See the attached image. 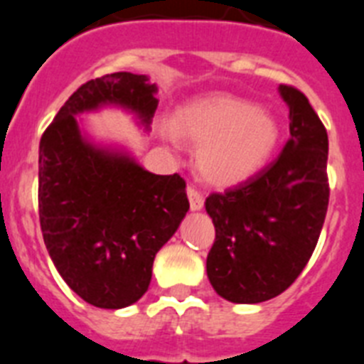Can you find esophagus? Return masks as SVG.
<instances>
[{
    "instance_id": "esophagus-1",
    "label": "esophagus",
    "mask_w": 364,
    "mask_h": 364,
    "mask_svg": "<svg viewBox=\"0 0 364 364\" xmlns=\"http://www.w3.org/2000/svg\"><path fill=\"white\" fill-rule=\"evenodd\" d=\"M186 194H188V201H191L192 210H200V208L203 207V196L196 191L194 186H188V188H186Z\"/></svg>"
}]
</instances>
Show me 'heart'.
I'll return each mask as SVG.
<instances>
[{"instance_id": "obj_1", "label": "heart", "mask_w": 364, "mask_h": 364, "mask_svg": "<svg viewBox=\"0 0 364 364\" xmlns=\"http://www.w3.org/2000/svg\"><path fill=\"white\" fill-rule=\"evenodd\" d=\"M163 132L170 141L181 137L198 146V172L218 186L238 185L260 172L280 139L273 113L230 95L186 106Z\"/></svg>"}]
</instances>
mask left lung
<instances>
[{
    "label": "left lung",
    "instance_id": "obj_1",
    "mask_svg": "<svg viewBox=\"0 0 364 364\" xmlns=\"http://www.w3.org/2000/svg\"><path fill=\"white\" fill-rule=\"evenodd\" d=\"M289 107L280 156L247 181L205 201L216 238L207 257L214 291L236 304L274 299L296 280L326 218L328 134L304 93L278 87Z\"/></svg>",
    "mask_w": 364,
    "mask_h": 364
}]
</instances>
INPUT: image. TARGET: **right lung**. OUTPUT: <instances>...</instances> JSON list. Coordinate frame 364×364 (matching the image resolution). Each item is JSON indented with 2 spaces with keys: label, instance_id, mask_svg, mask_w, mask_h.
<instances>
[{
  "label": "right lung",
  "instance_id": "add662e5",
  "mask_svg": "<svg viewBox=\"0 0 364 364\" xmlns=\"http://www.w3.org/2000/svg\"><path fill=\"white\" fill-rule=\"evenodd\" d=\"M156 93L146 75L95 78L69 97L40 141L43 242L65 284L97 308H126L146 293L154 258L191 205L179 173L157 176L126 151L93 144L77 115L119 106L150 129Z\"/></svg>",
  "mask_w": 364,
  "mask_h": 364
}]
</instances>
